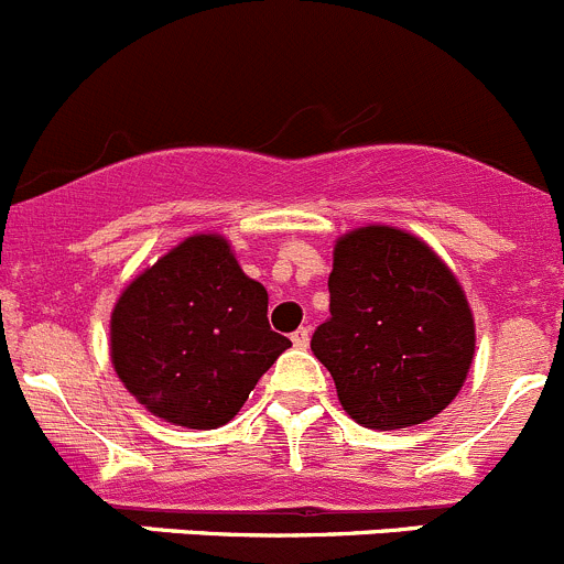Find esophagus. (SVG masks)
Listing matches in <instances>:
<instances>
[{
    "mask_svg": "<svg viewBox=\"0 0 564 564\" xmlns=\"http://www.w3.org/2000/svg\"><path fill=\"white\" fill-rule=\"evenodd\" d=\"M291 340H293V346H296V348H307L310 346V329H307V326H299V329L291 335Z\"/></svg>",
    "mask_w": 564,
    "mask_h": 564,
    "instance_id": "1",
    "label": "esophagus"
}]
</instances>
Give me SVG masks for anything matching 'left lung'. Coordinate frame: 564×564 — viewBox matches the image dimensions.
<instances>
[{"label":"left lung","instance_id":"1","mask_svg":"<svg viewBox=\"0 0 564 564\" xmlns=\"http://www.w3.org/2000/svg\"><path fill=\"white\" fill-rule=\"evenodd\" d=\"M329 318L310 348L343 410L368 429H406L446 410L468 377L474 315L448 265L423 240L362 227L337 240Z\"/></svg>","mask_w":564,"mask_h":564}]
</instances>
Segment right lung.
I'll use <instances>...</instances> for the list:
<instances>
[{
    "label": "right lung",
    "instance_id": "1",
    "mask_svg": "<svg viewBox=\"0 0 564 564\" xmlns=\"http://www.w3.org/2000/svg\"><path fill=\"white\" fill-rule=\"evenodd\" d=\"M291 340L268 324V293L218 235H193L121 293L110 357L124 388L163 421L216 429L238 415Z\"/></svg>",
    "mask_w": 564,
    "mask_h": 564
}]
</instances>
